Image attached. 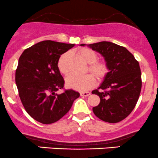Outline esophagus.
I'll return each instance as SVG.
<instances>
[{
    "label": "esophagus",
    "instance_id": "34e87169",
    "mask_svg": "<svg viewBox=\"0 0 158 158\" xmlns=\"http://www.w3.org/2000/svg\"><path fill=\"white\" fill-rule=\"evenodd\" d=\"M80 94H81V96H83V97H87L90 94V92H81Z\"/></svg>",
    "mask_w": 158,
    "mask_h": 158
}]
</instances>
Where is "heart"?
Returning <instances> with one entry per match:
<instances>
[{
	"mask_svg": "<svg viewBox=\"0 0 158 158\" xmlns=\"http://www.w3.org/2000/svg\"><path fill=\"white\" fill-rule=\"evenodd\" d=\"M78 55L86 64H88L87 70L98 81H101L106 77L108 71L107 64L103 61H98V54L94 51L88 48H82L78 51ZM69 57L70 54L66 52L62 54L58 59L57 68L62 74H68V61ZM93 76L90 74H87L83 77L70 75L66 78V85L73 90L85 91L94 86L95 80Z\"/></svg>",
	"mask_w": 158,
	"mask_h": 158,
	"instance_id": "heart-1",
	"label": "heart"
}]
</instances>
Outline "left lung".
<instances>
[{
    "mask_svg": "<svg viewBox=\"0 0 158 158\" xmlns=\"http://www.w3.org/2000/svg\"><path fill=\"white\" fill-rule=\"evenodd\" d=\"M87 46L103 56L108 68L98 90L92 91L101 100L93 107L94 114L105 122H119L131 113L138 101L142 84L139 63L128 50L112 42L101 41Z\"/></svg>",
    "mask_w": 158,
    "mask_h": 158,
    "instance_id": "left-lung-1",
    "label": "left lung"
}]
</instances>
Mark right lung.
Masks as SVG:
<instances>
[{
  "label": "right lung",
  "mask_w": 158,
  "mask_h": 158,
  "mask_svg": "<svg viewBox=\"0 0 158 158\" xmlns=\"http://www.w3.org/2000/svg\"><path fill=\"white\" fill-rule=\"evenodd\" d=\"M74 46L44 40L24 50L18 60L15 81L20 98L28 114L44 124L59 121L70 110L80 94L64 87L63 77L57 68L60 55Z\"/></svg>",
  "instance_id": "obj_1"
}]
</instances>
